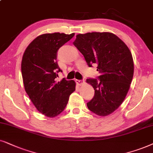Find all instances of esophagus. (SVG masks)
<instances>
[{"instance_id":"1","label":"esophagus","mask_w":153,"mask_h":153,"mask_svg":"<svg viewBox=\"0 0 153 153\" xmlns=\"http://www.w3.org/2000/svg\"><path fill=\"white\" fill-rule=\"evenodd\" d=\"M75 82H76V83L78 85L81 86V85H82L85 83V80H75Z\"/></svg>"}]
</instances>
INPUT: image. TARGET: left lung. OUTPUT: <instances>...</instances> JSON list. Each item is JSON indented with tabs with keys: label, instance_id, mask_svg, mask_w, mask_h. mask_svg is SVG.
<instances>
[{
	"label": "left lung",
	"instance_id": "8db88e82",
	"mask_svg": "<svg viewBox=\"0 0 153 153\" xmlns=\"http://www.w3.org/2000/svg\"><path fill=\"white\" fill-rule=\"evenodd\" d=\"M73 45L82 53L89 67L96 64L100 75L87 79L94 89L89 110L107 116L119 108L129 91L134 75L131 53L126 44L109 32L78 34Z\"/></svg>",
	"mask_w": 153,
	"mask_h": 153
}]
</instances>
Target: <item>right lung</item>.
<instances>
[{"mask_svg":"<svg viewBox=\"0 0 153 153\" xmlns=\"http://www.w3.org/2000/svg\"><path fill=\"white\" fill-rule=\"evenodd\" d=\"M74 35L42 34L33 40L24 53L22 75L24 89L38 111L47 117L59 115L75 90L74 80H55L57 73L62 72L56 62L57 51Z\"/></svg>","mask_w":153,"mask_h":153,"instance_id":"obj_1","label":"right lung"}]
</instances>
